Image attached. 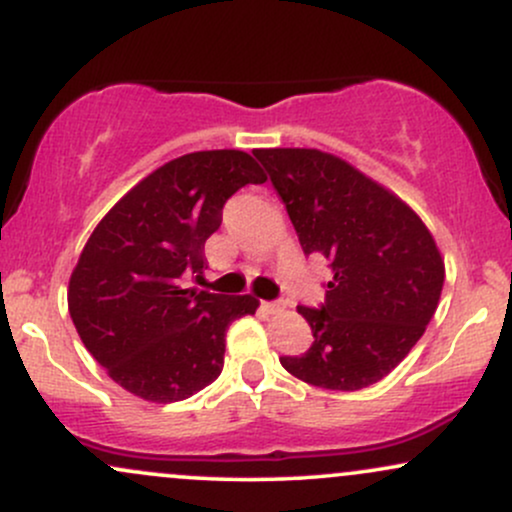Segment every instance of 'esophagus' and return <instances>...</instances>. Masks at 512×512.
<instances>
[{
	"label": "esophagus",
	"instance_id": "obj_1",
	"mask_svg": "<svg viewBox=\"0 0 512 512\" xmlns=\"http://www.w3.org/2000/svg\"><path fill=\"white\" fill-rule=\"evenodd\" d=\"M262 310H264V313H269V315H276V313H281V310H284V303H281V301H264Z\"/></svg>",
	"mask_w": 512,
	"mask_h": 512
}]
</instances>
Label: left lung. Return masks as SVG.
<instances>
[{"label":"left lung","instance_id":"8db88e82","mask_svg":"<svg viewBox=\"0 0 512 512\" xmlns=\"http://www.w3.org/2000/svg\"><path fill=\"white\" fill-rule=\"evenodd\" d=\"M286 204L305 255L332 267L325 303L298 305L315 342L281 366L303 383L354 392L383 380L426 332L445 264L416 211L317 149L252 151Z\"/></svg>","mask_w":512,"mask_h":512}]
</instances>
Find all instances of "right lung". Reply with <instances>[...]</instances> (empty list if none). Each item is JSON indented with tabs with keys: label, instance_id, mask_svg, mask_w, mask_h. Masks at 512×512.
Instances as JSON below:
<instances>
[{
	"label": "right lung",
	"instance_id": "1",
	"mask_svg": "<svg viewBox=\"0 0 512 512\" xmlns=\"http://www.w3.org/2000/svg\"><path fill=\"white\" fill-rule=\"evenodd\" d=\"M264 180L245 151L185 154L134 185L91 233L69 279V315L127 392L180 402L221 375L228 325L260 301L182 289V274L207 267L204 243L228 197Z\"/></svg>",
	"mask_w": 512,
	"mask_h": 512
}]
</instances>
